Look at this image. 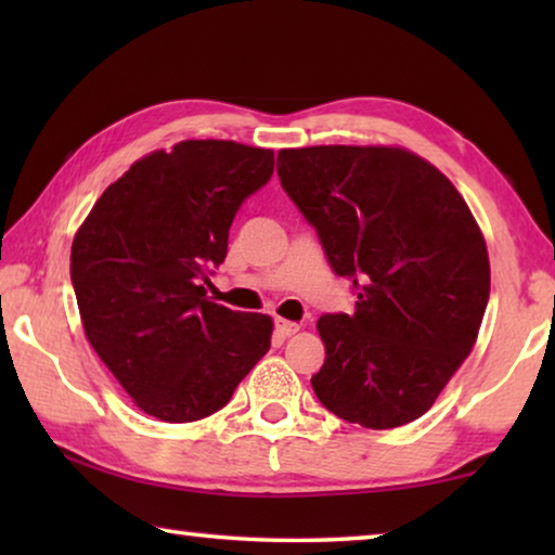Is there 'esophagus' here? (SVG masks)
<instances>
[{
  "instance_id": "34e87169",
  "label": "esophagus",
  "mask_w": 555,
  "mask_h": 555,
  "mask_svg": "<svg viewBox=\"0 0 555 555\" xmlns=\"http://www.w3.org/2000/svg\"><path fill=\"white\" fill-rule=\"evenodd\" d=\"M274 331H276L279 337H291V335H296L300 331V325L298 323H291V321H284V318H276Z\"/></svg>"
}]
</instances>
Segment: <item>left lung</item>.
Returning <instances> with one entry per match:
<instances>
[{
    "label": "left lung",
    "mask_w": 555,
    "mask_h": 555,
    "mask_svg": "<svg viewBox=\"0 0 555 555\" xmlns=\"http://www.w3.org/2000/svg\"><path fill=\"white\" fill-rule=\"evenodd\" d=\"M281 188L327 264L352 279L354 313L318 321L313 391L350 424H411L473 350L490 300L485 237L455 185L393 146L281 149Z\"/></svg>",
    "instance_id": "obj_1"
}]
</instances>
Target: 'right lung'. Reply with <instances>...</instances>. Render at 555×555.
I'll list each match as a JSON object with an SVG mask.
<instances>
[{
	"label": "right lung",
	"instance_id": "1",
	"mask_svg": "<svg viewBox=\"0 0 555 555\" xmlns=\"http://www.w3.org/2000/svg\"><path fill=\"white\" fill-rule=\"evenodd\" d=\"M271 173V149L188 139L131 164L75 234L82 327L149 416H210L267 354L271 318L212 304L203 281L228 257L234 215Z\"/></svg>",
	"mask_w": 555,
	"mask_h": 555
}]
</instances>
